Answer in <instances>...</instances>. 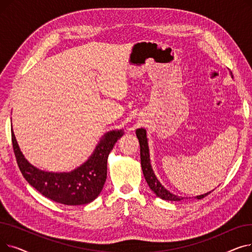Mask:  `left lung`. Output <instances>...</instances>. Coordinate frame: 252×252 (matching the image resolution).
I'll use <instances>...</instances> for the list:
<instances>
[{"instance_id":"1","label":"left lung","mask_w":252,"mask_h":252,"mask_svg":"<svg viewBox=\"0 0 252 252\" xmlns=\"http://www.w3.org/2000/svg\"><path fill=\"white\" fill-rule=\"evenodd\" d=\"M232 74V73H231ZM233 77V76H232ZM136 135L140 143V154H141V165H142V170H143V175L145 177V180H146L149 188L156 194L157 197L161 198L163 200H168V201H181L184 199V197L175 195L173 193H170L168 190H166L161 183L158 181L156 178L154 171L152 169L151 163H150V154H149V146H148V139H147V133L145 128H138L136 130ZM213 191L207 192L202 195H198L195 198L196 199H202L205 196L210 194Z\"/></svg>"}]
</instances>
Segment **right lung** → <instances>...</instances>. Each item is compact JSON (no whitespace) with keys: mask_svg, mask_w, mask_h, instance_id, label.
Here are the masks:
<instances>
[{"mask_svg":"<svg viewBox=\"0 0 252 252\" xmlns=\"http://www.w3.org/2000/svg\"><path fill=\"white\" fill-rule=\"evenodd\" d=\"M124 129L106 133L82 165L68 173H52L33 166L24 157L14 131L11 129L13 149L19 169L30 185L49 199L65 205H83L95 200L107 178V159Z\"/></svg>","mask_w":252,"mask_h":252,"instance_id":"right-lung-1","label":"right lung"}]
</instances>
